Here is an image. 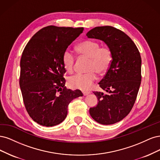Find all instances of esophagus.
<instances>
[{"label": "esophagus", "mask_w": 160, "mask_h": 160, "mask_svg": "<svg viewBox=\"0 0 160 160\" xmlns=\"http://www.w3.org/2000/svg\"><path fill=\"white\" fill-rule=\"evenodd\" d=\"M89 94H90L89 92H83V95L84 96H87V95H88Z\"/></svg>", "instance_id": "obj_1"}]
</instances>
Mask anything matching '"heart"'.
<instances>
[{
    "instance_id": "b5f03b06",
    "label": "heart",
    "mask_w": 160,
    "mask_h": 160,
    "mask_svg": "<svg viewBox=\"0 0 160 160\" xmlns=\"http://www.w3.org/2000/svg\"><path fill=\"white\" fill-rule=\"evenodd\" d=\"M79 52L90 58L88 67L90 71L85 74H77L68 79V84L73 88L82 91L90 90L97 79L96 72L100 74L106 73L112 62L110 49L106 46H100L98 42L86 40L80 43L77 48ZM62 62L65 69L72 72L74 70L75 55L70 49L67 48L62 56Z\"/></svg>"
}]
</instances>
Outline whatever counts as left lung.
Wrapping results in <instances>:
<instances>
[{"mask_svg":"<svg viewBox=\"0 0 160 160\" xmlns=\"http://www.w3.org/2000/svg\"><path fill=\"white\" fill-rule=\"evenodd\" d=\"M86 36L104 42L112 54L111 66L99 82L106 92H94L98 102L90 108V114L101 124H114L130 113L136 100L142 79L140 54L126 34L110 26L95 27Z\"/></svg>","mask_w":160,"mask_h":160,"instance_id":"1","label":"left lung"}]
</instances>
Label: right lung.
Here are the masks:
<instances>
[{"instance_id": "1", "label": "right lung", "mask_w": 160, "mask_h": 160, "mask_svg": "<svg viewBox=\"0 0 160 160\" xmlns=\"http://www.w3.org/2000/svg\"><path fill=\"white\" fill-rule=\"evenodd\" d=\"M84 28L48 26L40 29L25 46L20 59V87L30 118L50 127L62 122L70 102L82 96L79 90L65 86L64 51Z\"/></svg>"}]
</instances>
